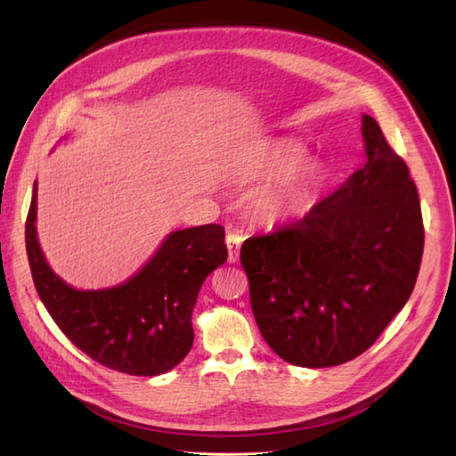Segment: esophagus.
Masks as SVG:
<instances>
[{"label":"esophagus","instance_id":"esophagus-1","mask_svg":"<svg viewBox=\"0 0 456 456\" xmlns=\"http://www.w3.org/2000/svg\"><path fill=\"white\" fill-rule=\"evenodd\" d=\"M243 238L238 232H228L226 236V247H228V260L230 262H238L240 260V247H241Z\"/></svg>","mask_w":456,"mask_h":456}]
</instances>
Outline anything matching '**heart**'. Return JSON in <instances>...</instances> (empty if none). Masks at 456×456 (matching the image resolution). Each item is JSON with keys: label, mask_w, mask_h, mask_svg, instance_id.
<instances>
[{"label": "heart", "mask_w": 456, "mask_h": 456, "mask_svg": "<svg viewBox=\"0 0 456 456\" xmlns=\"http://www.w3.org/2000/svg\"><path fill=\"white\" fill-rule=\"evenodd\" d=\"M306 159V150L297 142L283 141L273 144L258 161H255L247 175L255 178H283L260 191L255 200V211L265 220H280L293 215L310 183L308 173L293 175ZM288 178L285 179L284 176Z\"/></svg>", "instance_id": "obj_1"}]
</instances>
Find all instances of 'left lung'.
Segmentation results:
<instances>
[{"label":"left lung","mask_w":456,"mask_h":456,"mask_svg":"<svg viewBox=\"0 0 456 456\" xmlns=\"http://www.w3.org/2000/svg\"><path fill=\"white\" fill-rule=\"evenodd\" d=\"M362 169L295 224L241 245L256 325L293 365L333 367L362 355L419 278L417 186L370 116L362 119Z\"/></svg>","instance_id":"obj_1"}]
</instances>
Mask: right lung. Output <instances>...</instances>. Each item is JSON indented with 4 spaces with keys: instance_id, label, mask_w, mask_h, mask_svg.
Masks as SVG:
<instances>
[{
    "instance_id": "obj_1",
    "label": "right lung",
    "mask_w": 456,
    "mask_h": 456,
    "mask_svg": "<svg viewBox=\"0 0 456 456\" xmlns=\"http://www.w3.org/2000/svg\"><path fill=\"white\" fill-rule=\"evenodd\" d=\"M37 186L26 218V253L36 291L62 333L91 360L134 377H156L188 355L191 310L207 275L223 266L224 228L203 224L169 233L126 283L77 291L51 270L36 236Z\"/></svg>"
}]
</instances>
